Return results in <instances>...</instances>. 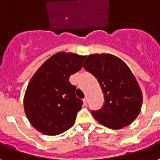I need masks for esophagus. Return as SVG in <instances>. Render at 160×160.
Returning a JSON list of instances; mask_svg holds the SVG:
<instances>
[{
    "mask_svg": "<svg viewBox=\"0 0 160 160\" xmlns=\"http://www.w3.org/2000/svg\"><path fill=\"white\" fill-rule=\"evenodd\" d=\"M87 102H88V99H87V98H84V99H83L84 104H85V105H87Z\"/></svg>",
    "mask_w": 160,
    "mask_h": 160,
    "instance_id": "1",
    "label": "esophagus"
}]
</instances>
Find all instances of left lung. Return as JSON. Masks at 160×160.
I'll list each match as a JSON object with an SVG mask.
<instances>
[{
	"mask_svg": "<svg viewBox=\"0 0 160 160\" xmlns=\"http://www.w3.org/2000/svg\"><path fill=\"white\" fill-rule=\"evenodd\" d=\"M100 85L104 104L99 111H92L94 118L102 125L120 129L133 122L141 112L142 93L123 61L111 54L89 55L83 64Z\"/></svg>",
	"mask_w": 160,
	"mask_h": 160,
	"instance_id": "left-lung-1",
	"label": "left lung"
}]
</instances>
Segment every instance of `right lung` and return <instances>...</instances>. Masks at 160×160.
<instances>
[{"label":"right lung","mask_w":160,"mask_h":160,"mask_svg":"<svg viewBox=\"0 0 160 160\" xmlns=\"http://www.w3.org/2000/svg\"><path fill=\"white\" fill-rule=\"evenodd\" d=\"M86 56L59 52L42 63L30 80L24 97L26 118L37 130L56 135L73 126L82 100L69 77L80 71Z\"/></svg>","instance_id":"1"}]
</instances>
